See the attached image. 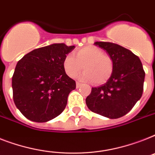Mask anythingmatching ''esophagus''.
Listing matches in <instances>:
<instances>
[{
    "mask_svg": "<svg viewBox=\"0 0 155 155\" xmlns=\"http://www.w3.org/2000/svg\"><path fill=\"white\" fill-rule=\"evenodd\" d=\"M82 86V84L79 83V82H76V88H79L80 87Z\"/></svg>",
    "mask_w": 155,
    "mask_h": 155,
    "instance_id": "obj_1",
    "label": "esophagus"
}]
</instances>
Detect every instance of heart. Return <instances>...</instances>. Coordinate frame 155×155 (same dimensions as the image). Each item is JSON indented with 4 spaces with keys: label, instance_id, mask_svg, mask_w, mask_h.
Segmentation results:
<instances>
[{
    "label": "heart",
    "instance_id": "obj_1",
    "mask_svg": "<svg viewBox=\"0 0 155 155\" xmlns=\"http://www.w3.org/2000/svg\"><path fill=\"white\" fill-rule=\"evenodd\" d=\"M74 55H67L63 61L64 71L69 77L75 78L84 68L85 71L80 76V80L100 85L107 83L112 75V59L101 48L87 46L75 51Z\"/></svg>",
    "mask_w": 155,
    "mask_h": 155
}]
</instances>
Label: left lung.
<instances>
[{
    "mask_svg": "<svg viewBox=\"0 0 155 155\" xmlns=\"http://www.w3.org/2000/svg\"><path fill=\"white\" fill-rule=\"evenodd\" d=\"M113 60L112 75L101 86L92 87L86 104L91 111L109 119L127 114L142 97L145 71L131 51L110 42H95Z\"/></svg>",
    "mask_w": 155,
    "mask_h": 155,
    "instance_id": "8db88e82",
    "label": "left lung"
}]
</instances>
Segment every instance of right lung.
<instances>
[{"label":"right lung","instance_id":"add662e5","mask_svg":"<svg viewBox=\"0 0 155 155\" xmlns=\"http://www.w3.org/2000/svg\"><path fill=\"white\" fill-rule=\"evenodd\" d=\"M75 46L52 44L34 49L19 60L12 78L13 100L24 116L45 123L63 112L75 82L63 61Z\"/></svg>","mask_w":155,"mask_h":155}]
</instances>
